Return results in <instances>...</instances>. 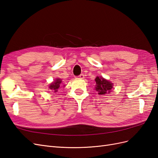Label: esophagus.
<instances>
[{
    "instance_id": "34e87169",
    "label": "esophagus",
    "mask_w": 158,
    "mask_h": 158,
    "mask_svg": "<svg viewBox=\"0 0 158 158\" xmlns=\"http://www.w3.org/2000/svg\"><path fill=\"white\" fill-rule=\"evenodd\" d=\"M76 78H80V79H83L84 78V74H80L79 76H76Z\"/></svg>"
}]
</instances>
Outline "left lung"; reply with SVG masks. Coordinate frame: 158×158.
<instances>
[{"label": "left lung", "instance_id": "left-lung-1", "mask_svg": "<svg viewBox=\"0 0 158 158\" xmlns=\"http://www.w3.org/2000/svg\"><path fill=\"white\" fill-rule=\"evenodd\" d=\"M96 85H95V89L98 92V94L105 95L109 94L113 88V84L109 82L103 78L96 77L95 79Z\"/></svg>", "mask_w": 158, "mask_h": 158}]
</instances>
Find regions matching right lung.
<instances>
[{
	"mask_svg": "<svg viewBox=\"0 0 158 158\" xmlns=\"http://www.w3.org/2000/svg\"><path fill=\"white\" fill-rule=\"evenodd\" d=\"M61 82H62V81L60 79H56L55 80V82L52 83L49 85V88L53 92H58V89L61 86ZM63 86H65V85H63Z\"/></svg>",
	"mask_w": 158,
	"mask_h": 158,
	"instance_id": "add662e5",
	"label": "right lung"
}]
</instances>
